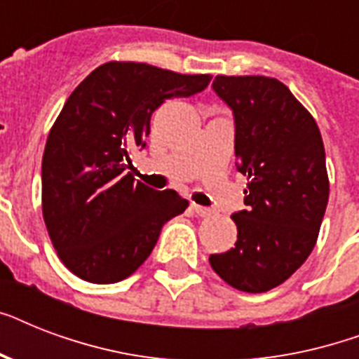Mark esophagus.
Returning <instances> with one entry per match:
<instances>
[{
    "instance_id": "34e87169",
    "label": "esophagus",
    "mask_w": 359,
    "mask_h": 359,
    "mask_svg": "<svg viewBox=\"0 0 359 359\" xmlns=\"http://www.w3.org/2000/svg\"><path fill=\"white\" fill-rule=\"evenodd\" d=\"M191 208H194V212L197 214V216H201V218H207V216H212L214 210H210V208L207 207H201V205H197V203H191Z\"/></svg>"
}]
</instances>
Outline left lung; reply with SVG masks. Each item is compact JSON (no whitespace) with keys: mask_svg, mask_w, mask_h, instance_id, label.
Here are the masks:
<instances>
[{"mask_svg":"<svg viewBox=\"0 0 359 359\" xmlns=\"http://www.w3.org/2000/svg\"><path fill=\"white\" fill-rule=\"evenodd\" d=\"M235 115L236 168L248 177L235 212V248L210 255L225 283L266 292L292 276L317 244L330 196L320 130L289 87L266 76H216Z\"/></svg>","mask_w":359,"mask_h":359,"instance_id":"obj_1","label":"left lung"}]
</instances>
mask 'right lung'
<instances>
[{"mask_svg": "<svg viewBox=\"0 0 359 359\" xmlns=\"http://www.w3.org/2000/svg\"><path fill=\"white\" fill-rule=\"evenodd\" d=\"M210 74L109 61L76 87L48 134L42 216L59 259L89 283H117L145 262L162 225L186 210L175 190L135 182L130 154L147 145L151 115L191 97Z\"/></svg>", "mask_w": 359, "mask_h": 359, "instance_id": "1", "label": "right lung"}]
</instances>
